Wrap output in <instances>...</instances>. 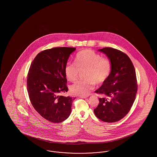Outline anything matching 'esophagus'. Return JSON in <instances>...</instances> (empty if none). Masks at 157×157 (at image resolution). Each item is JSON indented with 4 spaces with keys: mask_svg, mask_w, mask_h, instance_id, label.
<instances>
[{
    "mask_svg": "<svg viewBox=\"0 0 157 157\" xmlns=\"http://www.w3.org/2000/svg\"><path fill=\"white\" fill-rule=\"evenodd\" d=\"M79 97L81 98H88V96H79Z\"/></svg>",
    "mask_w": 157,
    "mask_h": 157,
    "instance_id": "obj_1",
    "label": "esophagus"
}]
</instances>
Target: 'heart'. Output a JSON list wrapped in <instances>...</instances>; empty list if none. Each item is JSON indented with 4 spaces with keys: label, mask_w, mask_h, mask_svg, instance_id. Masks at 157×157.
I'll use <instances>...</instances> for the list:
<instances>
[{
    "label": "heart",
    "mask_w": 157,
    "mask_h": 157,
    "mask_svg": "<svg viewBox=\"0 0 157 157\" xmlns=\"http://www.w3.org/2000/svg\"><path fill=\"white\" fill-rule=\"evenodd\" d=\"M75 63L68 62L64 69L65 74L69 81H76L83 72L85 79L74 83L71 86V92L79 95H87L94 89L96 83L102 85L109 78L112 62L109 58L102 57L90 49H83L76 54Z\"/></svg>",
    "instance_id": "1"
}]
</instances>
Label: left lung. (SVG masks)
<instances>
[{
  "label": "left lung",
  "instance_id": "8db88e82",
  "mask_svg": "<svg viewBox=\"0 0 157 157\" xmlns=\"http://www.w3.org/2000/svg\"><path fill=\"white\" fill-rule=\"evenodd\" d=\"M112 62V69L108 79L95 92L103 97L94 109L98 119L114 122L122 119L129 112L136 97L138 85L134 65L126 53L106 47L99 49Z\"/></svg>",
  "mask_w": 157,
  "mask_h": 157
}]
</instances>
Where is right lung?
<instances>
[{
    "instance_id": "add662e5",
    "label": "right lung",
    "mask_w": 157,
    "mask_h": 157,
    "mask_svg": "<svg viewBox=\"0 0 157 157\" xmlns=\"http://www.w3.org/2000/svg\"><path fill=\"white\" fill-rule=\"evenodd\" d=\"M76 49L56 47L39 53L30 65L27 90L34 109L45 120L60 123L71 112L74 98L63 97L68 90L64 69L69 55Z\"/></svg>"
}]
</instances>
